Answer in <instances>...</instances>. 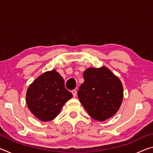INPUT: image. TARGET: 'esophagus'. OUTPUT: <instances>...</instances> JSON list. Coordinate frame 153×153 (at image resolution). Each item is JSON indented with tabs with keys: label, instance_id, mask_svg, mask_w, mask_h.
<instances>
[{
	"label": "esophagus",
	"instance_id": "esophagus-1",
	"mask_svg": "<svg viewBox=\"0 0 153 153\" xmlns=\"http://www.w3.org/2000/svg\"><path fill=\"white\" fill-rule=\"evenodd\" d=\"M71 93L72 94H73V96H74V97H76V94H77V91L76 90H73L71 91Z\"/></svg>",
	"mask_w": 153,
	"mask_h": 153
}]
</instances>
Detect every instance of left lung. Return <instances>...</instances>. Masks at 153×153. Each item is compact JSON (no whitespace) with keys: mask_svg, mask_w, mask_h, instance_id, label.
Returning a JSON list of instances; mask_svg holds the SVG:
<instances>
[{"mask_svg":"<svg viewBox=\"0 0 153 153\" xmlns=\"http://www.w3.org/2000/svg\"><path fill=\"white\" fill-rule=\"evenodd\" d=\"M84 78L77 95L85 109L99 121L113 117L123 100V86L120 79L105 67L87 69Z\"/></svg>","mask_w":153,"mask_h":153,"instance_id":"left-lung-1","label":"left lung"}]
</instances>
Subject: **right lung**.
Listing matches in <instances>:
<instances>
[{
	"instance_id": "right-lung-1",
	"label": "right lung",
	"mask_w": 153,
	"mask_h": 153,
	"mask_svg": "<svg viewBox=\"0 0 153 153\" xmlns=\"http://www.w3.org/2000/svg\"><path fill=\"white\" fill-rule=\"evenodd\" d=\"M73 94L65 87L63 77L55 70L41 75L28 88L26 102L31 112L42 121L53 120Z\"/></svg>"
}]
</instances>
